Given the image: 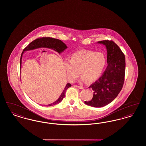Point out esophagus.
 Segmentation results:
<instances>
[{"mask_svg": "<svg viewBox=\"0 0 146 146\" xmlns=\"http://www.w3.org/2000/svg\"><path fill=\"white\" fill-rule=\"evenodd\" d=\"M74 87H76V88H78V89H83V87L81 86H78V85H74Z\"/></svg>", "mask_w": 146, "mask_h": 146, "instance_id": "34e87169", "label": "esophagus"}]
</instances>
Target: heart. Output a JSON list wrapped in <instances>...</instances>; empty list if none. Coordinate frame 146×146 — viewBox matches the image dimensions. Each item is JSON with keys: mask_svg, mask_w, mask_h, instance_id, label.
I'll return each mask as SVG.
<instances>
[{"mask_svg": "<svg viewBox=\"0 0 146 146\" xmlns=\"http://www.w3.org/2000/svg\"><path fill=\"white\" fill-rule=\"evenodd\" d=\"M104 54L94 51L82 50L74 52L70 60L64 62L67 76L70 82H74L79 75L82 82L92 83L97 80L103 73L106 65Z\"/></svg>", "mask_w": 146, "mask_h": 146, "instance_id": "b5f03b06", "label": "heart"}]
</instances>
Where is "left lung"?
<instances>
[{
    "label": "left lung",
    "mask_w": 146,
    "mask_h": 146,
    "mask_svg": "<svg viewBox=\"0 0 146 146\" xmlns=\"http://www.w3.org/2000/svg\"><path fill=\"white\" fill-rule=\"evenodd\" d=\"M106 47L108 66L102 76L89 88L94 91L92 100L87 105L102 107L111 102L122 89L125 73V57L118 45L112 40L98 42Z\"/></svg>",
    "instance_id": "1"
}]
</instances>
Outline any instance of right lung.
I'll return each mask as SVG.
<instances>
[{
	"label": "right lung",
	"mask_w": 146,
	"mask_h": 146,
	"mask_svg": "<svg viewBox=\"0 0 146 146\" xmlns=\"http://www.w3.org/2000/svg\"><path fill=\"white\" fill-rule=\"evenodd\" d=\"M42 47H45V48H49V49H52L56 51H57L59 54L62 52L65 49L67 48V46H66V45L63 42H62L61 40H60L59 39H57L50 38V37H42V38L36 39L34 41L29 43L28 44V46H26L24 49L23 52H22L21 58H20V70H21L22 57L23 52L26 51L31 50H33V49L39 48H42ZM70 86H71L70 84H67L66 86H65V88H64V89L63 91V92H62L61 95H60V97L55 102H54L52 104H48V105H46V106H54L55 104H57L60 103V102H61L63 98H64V96H65V94H66V91Z\"/></svg>",
	"instance_id": "right-lung-1"
}]
</instances>
